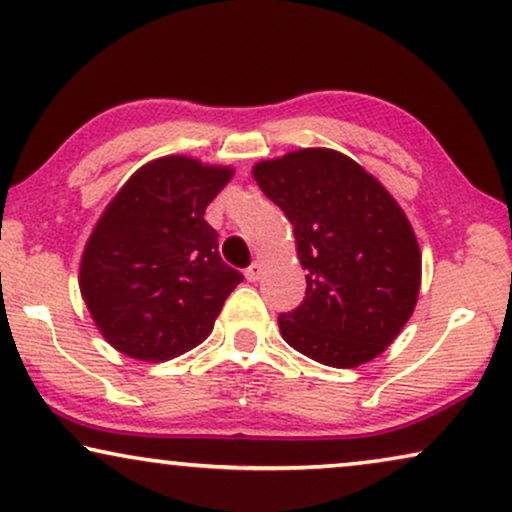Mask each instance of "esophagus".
Instances as JSON below:
<instances>
[{
    "mask_svg": "<svg viewBox=\"0 0 512 512\" xmlns=\"http://www.w3.org/2000/svg\"><path fill=\"white\" fill-rule=\"evenodd\" d=\"M264 269H262V262H252L248 269H245V278H248L250 283H257L262 278Z\"/></svg>",
    "mask_w": 512,
    "mask_h": 512,
    "instance_id": "1",
    "label": "esophagus"
}]
</instances>
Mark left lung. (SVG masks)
<instances>
[{"instance_id": "obj_1", "label": "left lung", "mask_w": 512, "mask_h": 512, "mask_svg": "<svg viewBox=\"0 0 512 512\" xmlns=\"http://www.w3.org/2000/svg\"><path fill=\"white\" fill-rule=\"evenodd\" d=\"M252 177L292 224L306 269L304 302L278 316L292 349L358 367L400 335L421 285V252L403 208L335 149L260 161Z\"/></svg>"}]
</instances>
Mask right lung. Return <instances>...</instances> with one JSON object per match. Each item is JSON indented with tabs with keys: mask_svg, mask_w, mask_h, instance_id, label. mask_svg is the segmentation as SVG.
<instances>
[{
	"mask_svg": "<svg viewBox=\"0 0 512 512\" xmlns=\"http://www.w3.org/2000/svg\"><path fill=\"white\" fill-rule=\"evenodd\" d=\"M234 175L189 156L149 161L88 238L81 297L114 349L161 363L199 346L243 276L222 262L208 203Z\"/></svg>",
	"mask_w": 512,
	"mask_h": 512,
	"instance_id": "add662e5",
	"label": "right lung"
}]
</instances>
